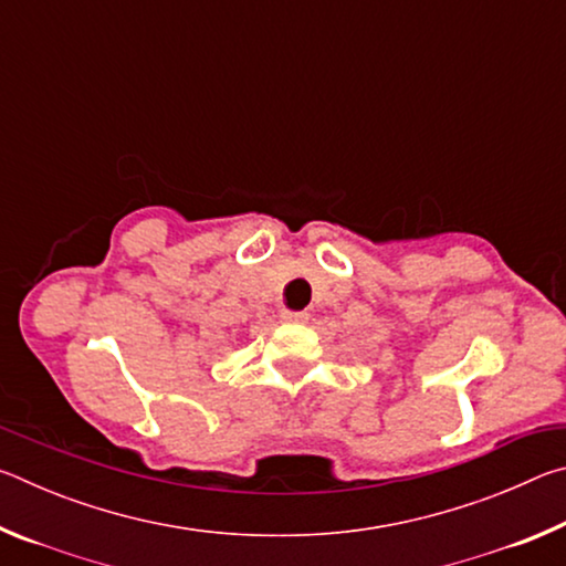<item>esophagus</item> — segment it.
Instances as JSON below:
<instances>
[{"instance_id": "obj_1", "label": "esophagus", "mask_w": 566, "mask_h": 566, "mask_svg": "<svg viewBox=\"0 0 566 566\" xmlns=\"http://www.w3.org/2000/svg\"><path fill=\"white\" fill-rule=\"evenodd\" d=\"M282 319L290 322V324H304L306 319H310V314H306V312H284Z\"/></svg>"}]
</instances>
